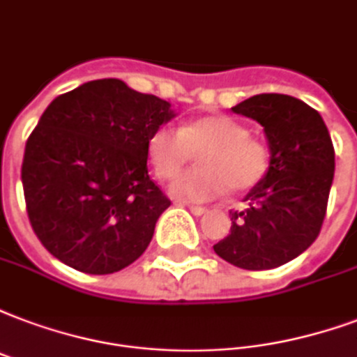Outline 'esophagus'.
I'll return each instance as SVG.
<instances>
[{
	"mask_svg": "<svg viewBox=\"0 0 357 357\" xmlns=\"http://www.w3.org/2000/svg\"><path fill=\"white\" fill-rule=\"evenodd\" d=\"M190 213L194 214V216H203V214L207 213V208L205 207H197V205H188Z\"/></svg>",
	"mask_w": 357,
	"mask_h": 357,
	"instance_id": "obj_1",
	"label": "esophagus"
}]
</instances>
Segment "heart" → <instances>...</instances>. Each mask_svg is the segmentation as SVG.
I'll use <instances>...</instances> for the list:
<instances>
[{"label":"heart","mask_w":357,"mask_h":357,"mask_svg":"<svg viewBox=\"0 0 357 357\" xmlns=\"http://www.w3.org/2000/svg\"><path fill=\"white\" fill-rule=\"evenodd\" d=\"M149 158L158 178L171 181L199 154V169L178 176L171 195L182 201H208L227 190L248 192L269 171V149L250 137L243 122L227 114H207L190 120L181 130L158 128L149 139Z\"/></svg>","instance_id":"heart-1"}]
</instances>
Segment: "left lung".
Wrapping results in <instances>:
<instances>
[{
    "mask_svg": "<svg viewBox=\"0 0 357 357\" xmlns=\"http://www.w3.org/2000/svg\"><path fill=\"white\" fill-rule=\"evenodd\" d=\"M264 126L269 171L231 211V233L214 245L227 264L275 269L297 258L318 237L335 173V150L320 112L284 93H259L231 107Z\"/></svg>",
    "mask_w": 357,
    "mask_h": 357,
    "instance_id": "8db88e82",
    "label": "left lung"
}]
</instances>
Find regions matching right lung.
<instances>
[{
  "label": "right lung",
  "mask_w": 357,
  "mask_h": 357,
  "mask_svg": "<svg viewBox=\"0 0 357 357\" xmlns=\"http://www.w3.org/2000/svg\"><path fill=\"white\" fill-rule=\"evenodd\" d=\"M171 103L99 79L61 93L31 131L22 186L33 231L54 258L88 275L124 269L146 250L171 205L149 176V139Z\"/></svg>",
  "instance_id": "add662e5"
}]
</instances>
